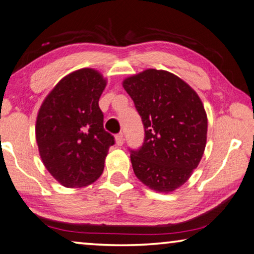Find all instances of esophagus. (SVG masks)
I'll return each mask as SVG.
<instances>
[{"label": "esophagus", "instance_id": "34e87169", "mask_svg": "<svg viewBox=\"0 0 254 254\" xmlns=\"http://www.w3.org/2000/svg\"><path fill=\"white\" fill-rule=\"evenodd\" d=\"M115 140L117 146H122L124 144V135L123 133H119L115 135Z\"/></svg>", "mask_w": 254, "mask_h": 254}]
</instances>
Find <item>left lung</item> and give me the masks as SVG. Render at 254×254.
<instances>
[{
	"instance_id": "left-lung-1",
	"label": "left lung",
	"mask_w": 254,
	"mask_h": 254,
	"mask_svg": "<svg viewBox=\"0 0 254 254\" xmlns=\"http://www.w3.org/2000/svg\"><path fill=\"white\" fill-rule=\"evenodd\" d=\"M124 90L133 100L145 138L130 149L138 180L158 192H171L190 178L202 158L207 116L201 100L175 74L148 69L127 78Z\"/></svg>"
}]
</instances>
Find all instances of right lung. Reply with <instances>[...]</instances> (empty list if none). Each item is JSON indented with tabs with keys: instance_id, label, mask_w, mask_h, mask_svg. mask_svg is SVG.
<instances>
[{
	"instance_id": "1",
	"label": "right lung",
	"mask_w": 254,
	"mask_h": 254,
	"mask_svg": "<svg viewBox=\"0 0 254 254\" xmlns=\"http://www.w3.org/2000/svg\"><path fill=\"white\" fill-rule=\"evenodd\" d=\"M106 80L80 69L64 77L39 110L35 134L42 162L65 188H81L101 176L115 138L103 128L99 99Z\"/></svg>"
}]
</instances>
